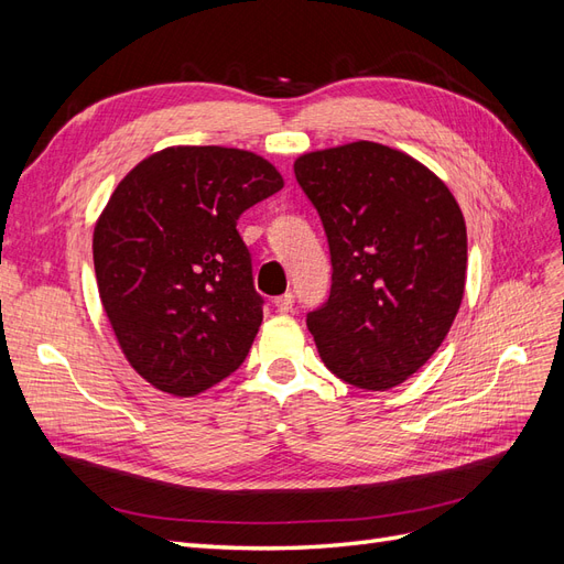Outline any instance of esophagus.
Returning <instances> with one entry per match:
<instances>
[{"mask_svg":"<svg viewBox=\"0 0 564 564\" xmlns=\"http://www.w3.org/2000/svg\"><path fill=\"white\" fill-rule=\"evenodd\" d=\"M275 308H278L280 313H292V308H294V294H282V296H278V299H275Z\"/></svg>","mask_w":564,"mask_h":564,"instance_id":"34e87169","label":"esophagus"}]
</instances>
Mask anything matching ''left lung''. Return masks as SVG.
<instances>
[{"label": "left lung", "instance_id": "left-lung-1", "mask_svg": "<svg viewBox=\"0 0 564 564\" xmlns=\"http://www.w3.org/2000/svg\"><path fill=\"white\" fill-rule=\"evenodd\" d=\"M294 174L332 251L329 301L308 315L322 362L355 388H395L431 360L464 301L458 202L429 166L373 141L305 152Z\"/></svg>", "mask_w": 564, "mask_h": 564}]
</instances>
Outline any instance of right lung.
Returning a JSON list of instances; mask_svg holds the SVG:
<instances>
[{
    "mask_svg": "<svg viewBox=\"0 0 564 564\" xmlns=\"http://www.w3.org/2000/svg\"><path fill=\"white\" fill-rule=\"evenodd\" d=\"M284 178L251 150L172 145L117 183L94 228L104 311L152 388L193 398L245 362L263 322L237 218Z\"/></svg>",
    "mask_w": 564,
    "mask_h": 564,
    "instance_id": "add662e5",
    "label": "right lung"
}]
</instances>
